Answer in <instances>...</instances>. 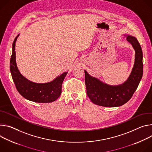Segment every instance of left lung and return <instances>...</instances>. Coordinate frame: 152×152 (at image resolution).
<instances>
[{"label":"left lung","mask_w":152,"mask_h":152,"mask_svg":"<svg viewBox=\"0 0 152 152\" xmlns=\"http://www.w3.org/2000/svg\"><path fill=\"white\" fill-rule=\"evenodd\" d=\"M127 40L135 50V60L129 78L123 85H107L85 71L86 93L93 103L104 107L120 106L126 103L137 90L143 74L142 51L135 37L128 36Z\"/></svg>","instance_id":"1"}]
</instances>
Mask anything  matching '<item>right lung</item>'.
Listing matches in <instances>:
<instances>
[{
    "mask_svg": "<svg viewBox=\"0 0 152 152\" xmlns=\"http://www.w3.org/2000/svg\"><path fill=\"white\" fill-rule=\"evenodd\" d=\"M18 36L13 42L10 59V71L17 90L23 97L31 102L42 103L54 102L61 95L62 83L67 72L47 83H36L27 80L20 73L16 65L15 46Z\"/></svg>",
    "mask_w": 152,
    "mask_h": 152,
    "instance_id": "add662e5",
    "label": "right lung"
}]
</instances>
